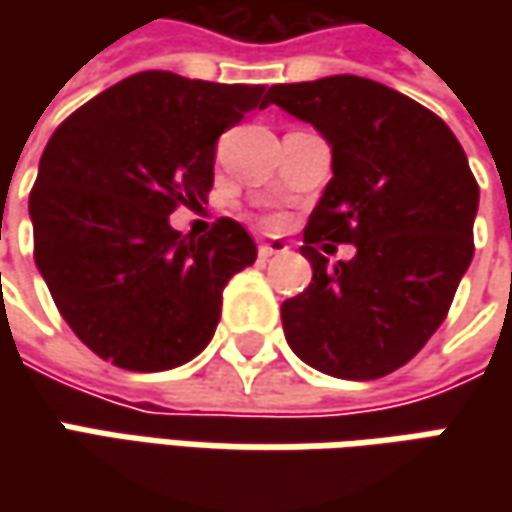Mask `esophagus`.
Wrapping results in <instances>:
<instances>
[{
    "label": "esophagus",
    "mask_w": 512,
    "mask_h": 512,
    "mask_svg": "<svg viewBox=\"0 0 512 512\" xmlns=\"http://www.w3.org/2000/svg\"><path fill=\"white\" fill-rule=\"evenodd\" d=\"M279 253H287V245L282 239H273V242H262L259 245V259H270V256H279Z\"/></svg>",
    "instance_id": "1"
}]
</instances>
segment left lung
Listing matches in <instances>:
<instances>
[{
    "label": "left lung",
    "instance_id": "8db88e82",
    "mask_svg": "<svg viewBox=\"0 0 512 512\" xmlns=\"http://www.w3.org/2000/svg\"><path fill=\"white\" fill-rule=\"evenodd\" d=\"M267 102L310 122L333 153L302 245L313 279L282 305L287 344L336 379L387 376L439 330L473 259L467 156L433 110L362 76L273 85ZM319 241L356 244L357 256L330 266Z\"/></svg>",
    "mask_w": 512,
    "mask_h": 512
}]
</instances>
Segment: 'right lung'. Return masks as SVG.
I'll return each instance as SVG.
<instances>
[{
    "label": "right lung",
    "mask_w": 512,
    "mask_h": 512,
    "mask_svg": "<svg viewBox=\"0 0 512 512\" xmlns=\"http://www.w3.org/2000/svg\"><path fill=\"white\" fill-rule=\"evenodd\" d=\"M256 108L265 85L145 70L53 130L30 190L33 259L62 319L105 362L156 373L213 339L222 290L256 245L233 219L182 236L170 213L205 202L219 136Z\"/></svg>",
    "instance_id": "add662e5"
}]
</instances>
